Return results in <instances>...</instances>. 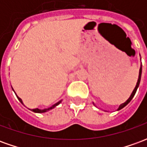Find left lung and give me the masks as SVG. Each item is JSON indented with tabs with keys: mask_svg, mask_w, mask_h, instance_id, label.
Listing matches in <instances>:
<instances>
[{
	"mask_svg": "<svg viewBox=\"0 0 147 147\" xmlns=\"http://www.w3.org/2000/svg\"><path fill=\"white\" fill-rule=\"evenodd\" d=\"M141 75H142V65H141V67H140V69H139V79H138V82H137V83H136V87H135V89H134V90L132 91V93H131V96L129 97V98L127 100L126 102H124V103H123V104H121V105L119 106V108H118V109L117 110H120V109H123L124 106H126L128 103H129L131 101V99L133 98V97L135 96V94H136V90H137V89H138V87H139V83H140V80H141Z\"/></svg>",
	"mask_w": 147,
	"mask_h": 147,
	"instance_id": "left-lung-1",
	"label": "left lung"
}]
</instances>
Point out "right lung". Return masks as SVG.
<instances>
[{"label": "right lung", "instance_id": "1", "mask_svg": "<svg viewBox=\"0 0 147 147\" xmlns=\"http://www.w3.org/2000/svg\"><path fill=\"white\" fill-rule=\"evenodd\" d=\"M13 90V89H12ZM17 98L19 99V101L22 103V104H24L23 103V101H22V99L20 98H19L17 96ZM61 102V101H60V102H58L57 103H56V104H54L53 105H52L51 107H49V108L48 109H31V111H33V112H34V113H45V112H47V111L50 110V109H53L54 107H56L57 105H58Z\"/></svg>", "mask_w": 147, "mask_h": 147}]
</instances>
